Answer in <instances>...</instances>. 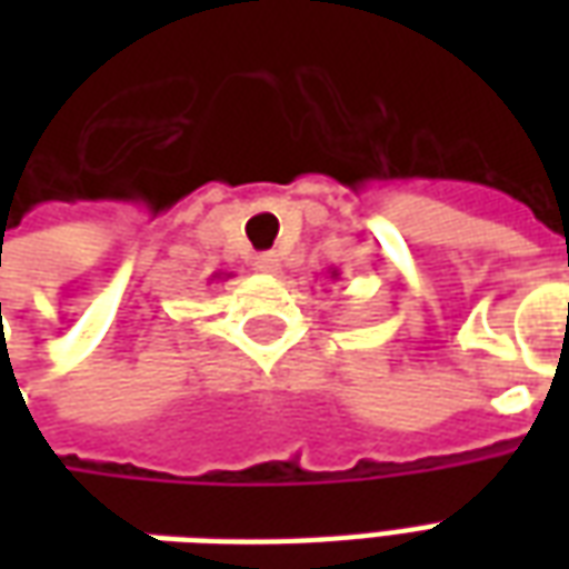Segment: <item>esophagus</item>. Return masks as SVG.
<instances>
[{
  "instance_id": "obj_1",
  "label": "esophagus",
  "mask_w": 569,
  "mask_h": 569,
  "mask_svg": "<svg viewBox=\"0 0 569 569\" xmlns=\"http://www.w3.org/2000/svg\"><path fill=\"white\" fill-rule=\"evenodd\" d=\"M256 271L277 273L280 271V256H277V252H259V256H256Z\"/></svg>"
}]
</instances>
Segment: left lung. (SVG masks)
<instances>
[{"label": "left lung", "mask_w": 569, "mask_h": 569, "mask_svg": "<svg viewBox=\"0 0 569 569\" xmlns=\"http://www.w3.org/2000/svg\"><path fill=\"white\" fill-rule=\"evenodd\" d=\"M329 280H341V271H338V268H329Z\"/></svg>", "instance_id": "1"}]
</instances>
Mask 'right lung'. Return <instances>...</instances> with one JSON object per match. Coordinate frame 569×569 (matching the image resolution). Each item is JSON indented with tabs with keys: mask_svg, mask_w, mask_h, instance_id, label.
Masks as SVG:
<instances>
[{
	"mask_svg": "<svg viewBox=\"0 0 569 569\" xmlns=\"http://www.w3.org/2000/svg\"><path fill=\"white\" fill-rule=\"evenodd\" d=\"M231 273H212V280H228Z\"/></svg>",
	"mask_w": 569,
	"mask_h": 569,
	"instance_id": "right-lung-1",
	"label": "right lung"
}]
</instances>
